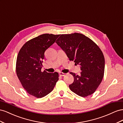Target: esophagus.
I'll use <instances>...</instances> for the list:
<instances>
[{
  "label": "esophagus",
  "mask_w": 123,
  "mask_h": 123,
  "mask_svg": "<svg viewBox=\"0 0 123 123\" xmlns=\"http://www.w3.org/2000/svg\"><path fill=\"white\" fill-rule=\"evenodd\" d=\"M59 75H60V76H65V74L64 73H62V72H60L59 73Z\"/></svg>",
  "instance_id": "esophagus-1"
}]
</instances>
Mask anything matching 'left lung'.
<instances>
[{
  "instance_id": "1",
  "label": "left lung",
  "mask_w": 123,
  "mask_h": 123,
  "mask_svg": "<svg viewBox=\"0 0 123 123\" xmlns=\"http://www.w3.org/2000/svg\"><path fill=\"white\" fill-rule=\"evenodd\" d=\"M55 43L75 64L80 65V75L70 73L74 82L69 86L78 95L86 97L95 92L102 81L105 71V58L99 47L81 33L61 34Z\"/></svg>"
}]
</instances>
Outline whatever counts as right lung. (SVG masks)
Returning <instances> with one entry per match:
<instances>
[{"label": "right lung", "mask_w": 123, "mask_h": 123, "mask_svg": "<svg viewBox=\"0 0 123 123\" xmlns=\"http://www.w3.org/2000/svg\"><path fill=\"white\" fill-rule=\"evenodd\" d=\"M60 35L43 34L29 40L20 49L17 55L16 72L24 88L37 98L47 95L53 90L59 80L57 72H41L44 53Z\"/></svg>", "instance_id": "1"}]
</instances>
